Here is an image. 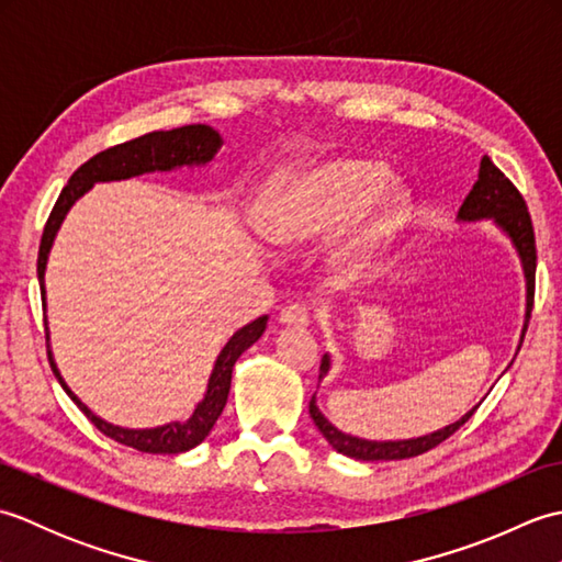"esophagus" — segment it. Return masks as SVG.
<instances>
[{"label": "esophagus", "instance_id": "34e87169", "mask_svg": "<svg viewBox=\"0 0 562 562\" xmlns=\"http://www.w3.org/2000/svg\"><path fill=\"white\" fill-rule=\"evenodd\" d=\"M280 324L296 326V328L308 326V324H312V314H308V306L306 304H288L280 312Z\"/></svg>", "mask_w": 562, "mask_h": 562}]
</instances>
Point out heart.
<instances>
[{
	"instance_id": "b5f03b06",
	"label": "heart",
	"mask_w": 562,
	"mask_h": 562,
	"mask_svg": "<svg viewBox=\"0 0 562 562\" xmlns=\"http://www.w3.org/2000/svg\"><path fill=\"white\" fill-rule=\"evenodd\" d=\"M384 161L338 157L282 173L268 186L256 229L272 246H302L351 220L340 238L342 260H367L408 217L411 198L389 186Z\"/></svg>"
}]
</instances>
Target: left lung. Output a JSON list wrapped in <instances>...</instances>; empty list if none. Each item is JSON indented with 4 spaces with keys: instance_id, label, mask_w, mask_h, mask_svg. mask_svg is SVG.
Masks as SVG:
<instances>
[{
    "instance_id": "left-lung-1",
    "label": "left lung",
    "mask_w": 562,
    "mask_h": 562,
    "mask_svg": "<svg viewBox=\"0 0 562 562\" xmlns=\"http://www.w3.org/2000/svg\"><path fill=\"white\" fill-rule=\"evenodd\" d=\"M459 220L461 222L493 220L499 229L512 238V244H515L517 254L521 258L524 278H527V318H531L533 284H536V238H533L531 214L527 210V202H524L521 193L515 188V183H512L509 178L497 169V166L491 161V157H483L479 181H475L471 193L465 195L463 205L459 210ZM328 369H330V357L324 355L318 379H324L328 374ZM475 411H479V405L465 413L461 420L447 425L445 429H437L432 435H425L417 439H401V441H369L360 437H350L340 432L338 427H333L324 417V413L318 411L316 393L312 396V401H308V413H312L321 435L328 439V445L338 453H345V457L357 459V461H398V459L420 457V453L435 449L437 445H441V441L449 439Z\"/></svg>"
}]
</instances>
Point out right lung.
I'll list each match as a JSON object with an SVG mask.
<instances>
[{
    "label": "right lung",
    "instance_id": "right-lung-1",
    "mask_svg": "<svg viewBox=\"0 0 562 562\" xmlns=\"http://www.w3.org/2000/svg\"><path fill=\"white\" fill-rule=\"evenodd\" d=\"M222 142L224 139L220 137L217 130H212L210 125H186V127L166 130V133L161 130V133H149V135L123 142V145L99 151L97 157H91L87 164H81L79 169L71 173L67 186L63 188V193H59L43 229L41 250H38V282H41L43 308H45V266H47V254H50L53 241H55V234L59 229V224H63L65 214L69 212V207L75 205V202L87 193L93 183L123 181V178H133V176L151 173V171H171V169H178V166L207 164L222 147ZM266 326H268V316H260L256 321H250V324L244 326L241 330L234 333L229 342L222 348L217 362H214L205 398L198 403V408L186 423H169L151 429L117 427L101 420L99 415H93L87 405H83L75 393L69 391L65 379L57 372L53 352H50V330H47V321H45V340H47V360H50L57 381L67 391V396L79 405V411L87 415L105 437H111L125 447H133L145 453H181L198 447L200 441L210 435V429L214 427V423H217V417L224 411L226 396H229L232 372H234L236 360L262 336Z\"/></svg>",
    "mask_w": 562,
    "mask_h": 562
}]
</instances>
